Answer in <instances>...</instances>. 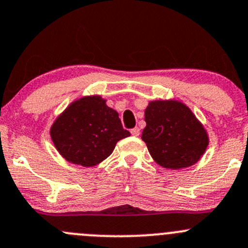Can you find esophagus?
Returning a JSON list of instances; mask_svg holds the SVG:
<instances>
[{"instance_id": "34e87169", "label": "esophagus", "mask_w": 248, "mask_h": 248, "mask_svg": "<svg viewBox=\"0 0 248 248\" xmlns=\"http://www.w3.org/2000/svg\"><path fill=\"white\" fill-rule=\"evenodd\" d=\"M131 133H132V136L139 137V134H140L139 127H134V128H132V129H131Z\"/></svg>"}]
</instances>
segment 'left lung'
<instances>
[{"instance_id":"obj_1","label":"left lung","mask_w":248,"mask_h":248,"mask_svg":"<svg viewBox=\"0 0 248 248\" xmlns=\"http://www.w3.org/2000/svg\"><path fill=\"white\" fill-rule=\"evenodd\" d=\"M141 139L164 168L181 169L201 159L209 144L206 131L188 107L177 101L150 102Z\"/></svg>"}]
</instances>
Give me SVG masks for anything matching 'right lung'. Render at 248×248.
I'll return each mask as SVG.
<instances>
[{
  "instance_id": "obj_1",
  "label": "right lung",
  "mask_w": 248,
  "mask_h": 248,
  "mask_svg": "<svg viewBox=\"0 0 248 248\" xmlns=\"http://www.w3.org/2000/svg\"><path fill=\"white\" fill-rule=\"evenodd\" d=\"M50 136L63 158L92 167L109 157L116 142L131 133L102 97L92 96L73 102L54 122Z\"/></svg>"
}]
</instances>
